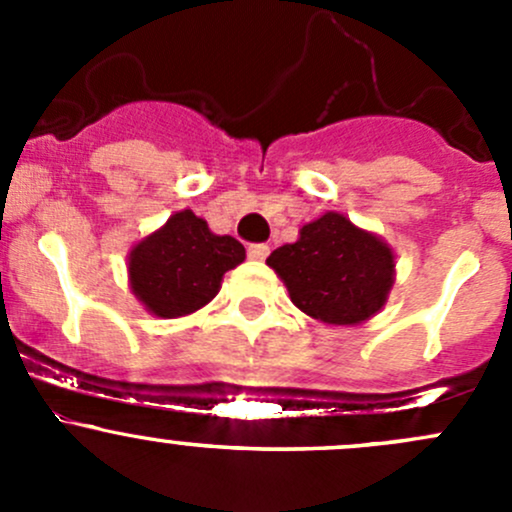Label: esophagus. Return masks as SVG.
Masks as SVG:
<instances>
[{
    "label": "esophagus",
    "instance_id": "34e87169",
    "mask_svg": "<svg viewBox=\"0 0 512 512\" xmlns=\"http://www.w3.org/2000/svg\"><path fill=\"white\" fill-rule=\"evenodd\" d=\"M247 255H250L252 260H265V257L270 255V245H265V242H252V245L247 247Z\"/></svg>",
    "mask_w": 512,
    "mask_h": 512
}]
</instances>
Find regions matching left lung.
Wrapping results in <instances>:
<instances>
[{
	"mask_svg": "<svg viewBox=\"0 0 512 512\" xmlns=\"http://www.w3.org/2000/svg\"><path fill=\"white\" fill-rule=\"evenodd\" d=\"M267 265L285 280L289 297L304 314L327 324L374 317L394 285L389 247L339 213L304 225L299 240L277 247Z\"/></svg>",
	"mask_w": 512,
	"mask_h": 512,
	"instance_id": "8db88e82",
	"label": "left lung"
}]
</instances>
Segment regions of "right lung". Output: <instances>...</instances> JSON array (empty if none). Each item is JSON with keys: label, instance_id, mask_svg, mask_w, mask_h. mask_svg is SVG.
<instances>
[{"label": "right lung", "instance_id": "obj_1", "mask_svg": "<svg viewBox=\"0 0 512 512\" xmlns=\"http://www.w3.org/2000/svg\"><path fill=\"white\" fill-rule=\"evenodd\" d=\"M245 260V247L230 235H213L190 210L133 247L128 275L136 297L156 317H183L218 294L227 270Z\"/></svg>", "mask_w": 512, "mask_h": 512}]
</instances>
